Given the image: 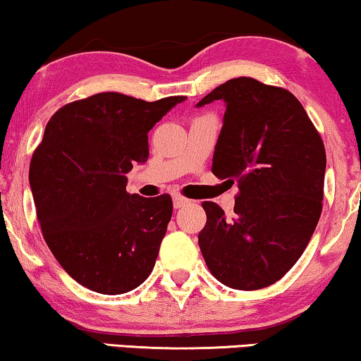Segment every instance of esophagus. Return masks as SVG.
<instances>
[{
  "instance_id": "obj_1",
  "label": "esophagus",
  "mask_w": 361,
  "mask_h": 361,
  "mask_svg": "<svg viewBox=\"0 0 361 361\" xmlns=\"http://www.w3.org/2000/svg\"><path fill=\"white\" fill-rule=\"evenodd\" d=\"M172 202H174V209H182V207H185L187 204H189V200H187L185 197H182V195H174Z\"/></svg>"
}]
</instances>
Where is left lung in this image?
<instances>
[{
	"mask_svg": "<svg viewBox=\"0 0 361 361\" xmlns=\"http://www.w3.org/2000/svg\"><path fill=\"white\" fill-rule=\"evenodd\" d=\"M226 110L212 172L235 184V215L204 202L199 246L210 273L228 288L255 290L279 281L304 253L322 214L327 157L322 137L293 93L238 77L197 108Z\"/></svg>",
	"mask_w": 361,
	"mask_h": 361,
	"instance_id": "left-lung-1",
	"label": "left lung"
}]
</instances>
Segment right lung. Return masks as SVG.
I'll return each instance as SVG.
<instances>
[{
	"label": "right lung",
	"mask_w": 361,
	"mask_h": 361,
	"mask_svg": "<svg viewBox=\"0 0 361 361\" xmlns=\"http://www.w3.org/2000/svg\"><path fill=\"white\" fill-rule=\"evenodd\" d=\"M185 98L145 102L105 92L49 120L29 184L49 250L87 289L128 293L154 268L172 200L128 194L126 174L149 157L147 133Z\"/></svg>",
	"instance_id": "obj_1"
}]
</instances>
